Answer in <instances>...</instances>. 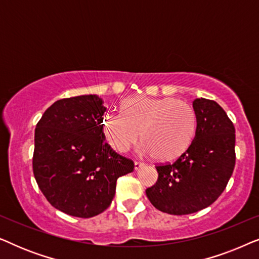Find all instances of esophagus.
I'll use <instances>...</instances> for the list:
<instances>
[{"label": "esophagus", "instance_id": "esophagus-1", "mask_svg": "<svg viewBox=\"0 0 259 259\" xmlns=\"http://www.w3.org/2000/svg\"><path fill=\"white\" fill-rule=\"evenodd\" d=\"M144 166H145L144 162H139V161L134 162V169H136V171H138V169H140L141 167H144Z\"/></svg>", "mask_w": 259, "mask_h": 259}]
</instances>
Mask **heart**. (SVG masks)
<instances>
[{
  "mask_svg": "<svg viewBox=\"0 0 259 259\" xmlns=\"http://www.w3.org/2000/svg\"><path fill=\"white\" fill-rule=\"evenodd\" d=\"M102 132L113 150L123 153L141 138L138 152L160 160L178 157L189 147L196 132V113L183 100L130 98L122 112H109L102 119Z\"/></svg>",
  "mask_w": 259,
  "mask_h": 259,
  "instance_id": "obj_1",
  "label": "heart"
}]
</instances>
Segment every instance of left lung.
Segmentation results:
<instances>
[{"label": "left lung", "mask_w": 259, "mask_h": 259, "mask_svg": "<svg viewBox=\"0 0 259 259\" xmlns=\"http://www.w3.org/2000/svg\"><path fill=\"white\" fill-rule=\"evenodd\" d=\"M197 128L192 143L173 162L155 166L158 180L146 190L151 204L168 214H190L210 206L223 193L236 162L235 126L208 99L193 101Z\"/></svg>", "instance_id": "8db88e82"}]
</instances>
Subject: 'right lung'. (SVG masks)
<instances>
[{
  "label": "right lung",
  "instance_id": "right-lung-1",
  "mask_svg": "<svg viewBox=\"0 0 259 259\" xmlns=\"http://www.w3.org/2000/svg\"><path fill=\"white\" fill-rule=\"evenodd\" d=\"M106 107L98 95L61 99L44 113L35 128L33 172L52 206L69 215L91 218L104 212L119 177L134 162L105 143Z\"/></svg>",
  "mask_w": 259,
  "mask_h": 259
}]
</instances>
